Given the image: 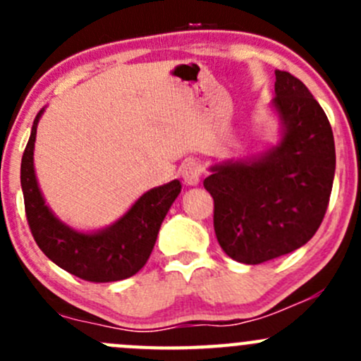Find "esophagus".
Masks as SVG:
<instances>
[{
    "instance_id": "esophagus-1",
    "label": "esophagus",
    "mask_w": 361,
    "mask_h": 361,
    "mask_svg": "<svg viewBox=\"0 0 361 361\" xmlns=\"http://www.w3.org/2000/svg\"><path fill=\"white\" fill-rule=\"evenodd\" d=\"M202 176V166L199 160L190 159L181 166V178L187 185H197Z\"/></svg>"
}]
</instances>
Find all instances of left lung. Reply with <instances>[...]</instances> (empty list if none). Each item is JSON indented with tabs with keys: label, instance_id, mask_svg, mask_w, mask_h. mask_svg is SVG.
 Segmentation results:
<instances>
[{
	"label": "left lung",
	"instance_id": "1",
	"mask_svg": "<svg viewBox=\"0 0 361 361\" xmlns=\"http://www.w3.org/2000/svg\"><path fill=\"white\" fill-rule=\"evenodd\" d=\"M274 90L281 141L257 159L213 166L204 180L221 250L248 265L292 253L316 234L336 174L334 133L318 101L288 71L276 69Z\"/></svg>",
	"mask_w": 361,
	"mask_h": 361
}]
</instances>
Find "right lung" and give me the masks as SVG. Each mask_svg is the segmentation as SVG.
<instances>
[{"instance_id":"add662e5","label":"right lung","mask_w":361,"mask_h":361,"mask_svg":"<svg viewBox=\"0 0 361 361\" xmlns=\"http://www.w3.org/2000/svg\"><path fill=\"white\" fill-rule=\"evenodd\" d=\"M39 110L20 164L25 216L39 250L69 274L90 283H110L130 278L150 258L159 228L171 204L181 192L178 180L152 188L133 204L122 218L97 232H78L59 220L45 204L35 174L32 150Z\"/></svg>"}]
</instances>
